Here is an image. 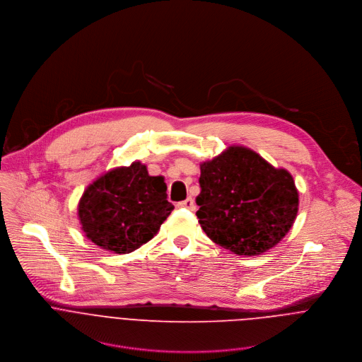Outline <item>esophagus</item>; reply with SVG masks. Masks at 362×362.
Masks as SVG:
<instances>
[{"instance_id":"esophagus-1","label":"esophagus","mask_w":362,"mask_h":362,"mask_svg":"<svg viewBox=\"0 0 362 362\" xmlns=\"http://www.w3.org/2000/svg\"><path fill=\"white\" fill-rule=\"evenodd\" d=\"M178 206H180V208H185V209H189V211H194V209H195V204H194V199H192V198H187V199L178 202Z\"/></svg>"}]
</instances>
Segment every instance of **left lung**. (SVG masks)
<instances>
[{"instance_id":"8db88e82","label":"left lung","mask_w":362,"mask_h":362,"mask_svg":"<svg viewBox=\"0 0 362 362\" xmlns=\"http://www.w3.org/2000/svg\"><path fill=\"white\" fill-rule=\"evenodd\" d=\"M199 185L195 202L201 228L239 256H257L276 246L297 216L291 174L242 146L202 163Z\"/></svg>"}]
</instances>
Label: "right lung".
Here are the masks:
<instances>
[{"label":"right lung","instance_id":"obj_1","mask_svg":"<svg viewBox=\"0 0 362 362\" xmlns=\"http://www.w3.org/2000/svg\"><path fill=\"white\" fill-rule=\"evenodd\" d=\"M173 209L164 178L148 175L147 167L134 161L90 184L79 201L78 216L95 245L130 253L158 232Z\"/></svg>","mask_w":362,"mask_h":362}]
</instances>
